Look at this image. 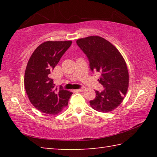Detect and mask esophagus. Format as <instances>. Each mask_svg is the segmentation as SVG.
<instances>
[{
    "mask_svg": "<svg viewBox=\"0 0 157 157\" xmlns=\"http://www.w3.org/2000/svg\"><path fill=\"white\" fill-rule=\"evenodd\" d=\"M77 91H81V92L84 91H86V88H85V87H83V88L77 89Z\"/></svg>",
    "mask_w": 157,
    "mask_h": 157,
    "instance_id": "1",
    "label": "esophagus"
}]
</instances>
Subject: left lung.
Masks as SVG:
<instances>
[{
    "label": "left lung",
    "mask_w": 157,
    "mask_h": 157,
    "mask_svg": "<svg viewBox=\"0 0 157 157\" xmlns=\"http://www.w3.org/2000/svg\"><path fill=\"white\" fill-rule=\"evenodd\" d=\"M76 42L88 57L91 71L100 73L98 81L105 88L101 92L95 91L96 97L90 105L99 112L112 111L121 104L128 90L129 72L123 55L99 36L79 39Z\"/></svg>",
    "instance_id": "left-lung-1"
}]
</instances>
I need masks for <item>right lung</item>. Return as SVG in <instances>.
Here are the masks:
<instances>
[{"instance_id": "add662e5", "label": "right lung", "mask_w": 157, "mask_h": 157, "mask_svg": "<svg viewBox=\"0 0 157 157\" xmlns=\"http://www.w3.org/2000/svg\"><path fill=\"white\" fill-rule=\"evenodd\" d=\"M71 44V41L44 42L29 59L25 71V91L32 105L44 113L55 115L61 112L73 94L55 88L50 75Z\"/></svg>"}]
</instances>
